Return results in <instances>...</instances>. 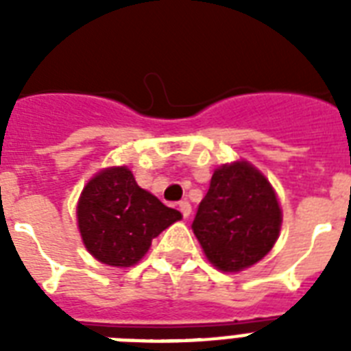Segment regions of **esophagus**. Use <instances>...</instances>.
Listing matches in <instances>:
<instances>
[{
	"label": "esophagus",
	"mask_w": 351,
	"mask_h": 351,
	"mask_svg": "<svg viewBox=\"0 0 351 351\" xmlns=\"http://www.w3.org/2000/svg\"><path fill=\"white\" fill-rule=\"evenodd\" d=\"M178 208H180V211H182V215H184V217H189V215H191V204L187 202V200H182L180 204H178Z\"/></svg>",
	"instance_id": "esophagus-1"
}]
</instances>
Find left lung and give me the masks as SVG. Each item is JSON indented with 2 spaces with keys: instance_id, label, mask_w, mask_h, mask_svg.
<instances>
[{
  "instance_id": "left-lung-1",
  "label": "left lung",
  "mask_w": 351,
  "mask_h": 351,
  "mask_svg": "<svg viewBox=\"0 0 351 351\" xmlns=\"http://www.w3.org/2000/svg\"><path fill=\"white\" fill-rule=\"evenodd\" d=\"M280 222L269 182L247 162H234L213 173L191 228L211 264L240 271L267 255Z\"/></svg>"
}]
</instances>
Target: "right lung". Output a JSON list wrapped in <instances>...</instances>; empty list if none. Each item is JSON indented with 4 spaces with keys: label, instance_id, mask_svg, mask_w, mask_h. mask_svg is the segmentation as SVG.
Listing matches in <instances>:
<instances>
[{
    "label": "right lung",
    "instance_id": "obj_1",
    "mask_svg": "<svg viewBox=\"0 0 351 351\" xmlns=\"http://www.w3.org/2000/svg\"><path fill=\"white\" fill-rule=\"evenodd\" d=\"M182 215L138 186L127 167L98 173L78 202V228L85 247L109 266L136 264L154 237Z\"/></svg>",
    "mask_w": 351,
    "mask_h": 351
}]
</instances>
